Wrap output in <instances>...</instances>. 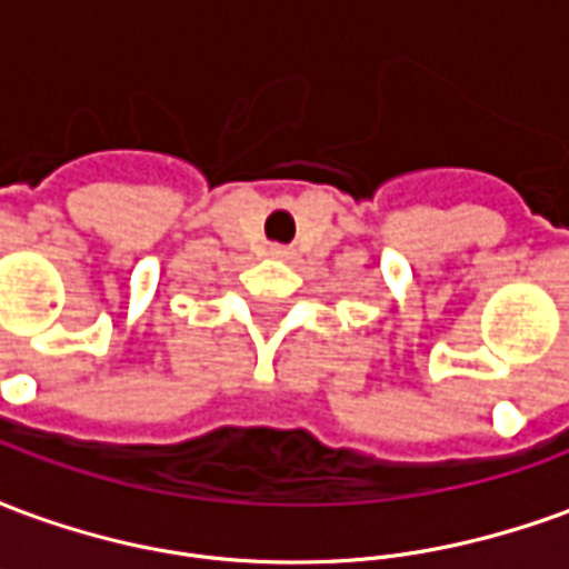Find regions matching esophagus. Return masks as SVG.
I'll return each mask as SVG.
<instances>
[{"label":"esophagus","mask_w":569,"mask_h":569,"mask_svg":"<svg viewBox=\"0 0 569 569\" xmlns=\"http://www.w3.org/2000/svg\"><path fill=\"white\" fill-rule=\"evenodd\" d=\"M268 252H271L273 259H283V256H289V249H286L283 243H271V247H268Z\"/></svg>","instance_id":"obj_1"}]
</instances>
